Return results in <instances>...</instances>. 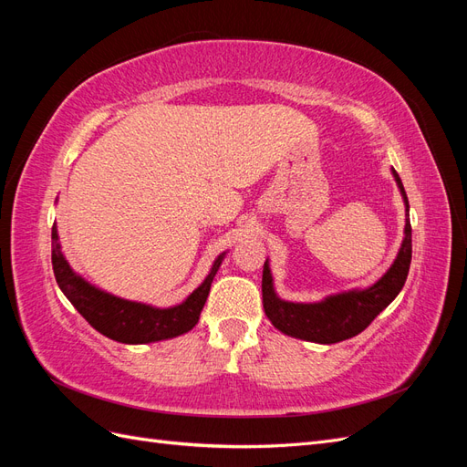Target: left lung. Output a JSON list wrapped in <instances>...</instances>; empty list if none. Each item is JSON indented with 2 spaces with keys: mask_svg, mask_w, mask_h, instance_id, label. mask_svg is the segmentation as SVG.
<instances>
[{
  "mask_svg": "<svg viewBox=\"0 0 467 467\" xmlns=\"http://www.w3.org/2000/svg\"><path fill=\"white\" fill-rule=\"evenodd\" d=\"M391 171L405 202V237L388 273L368 288L333 294L314 304H294L276 296L266 259L263 266V307L278 331L321 345L341 343L362 333L401 292L411 266V222H409V201L403 182L395 169Z\"/></svg>",
  "mask_w": 467,
  "mask_h": 467,
  "instance_id": "obj_1",
  "label": "left lung"
}]
</instances>
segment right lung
Returning a JSON list of instances; mask_svg holds the SVG:
<instances>
[{
  "label": "right lung",
  "instance_id": "add662e5",
  "mask_svg": "<svg viewBox=\"0 0 467 467\" xmlns=\"http://www.w3.org/2000/svg\"><path fill=\"white\" fill-rule=\"evenodd\" d=\"M223 255L225 253L214 261L202 285L185 302L173 307H153L142 302L117 298L76 275L62 253L56 223L52 225V268L60 290L93 329L112 341L126 345L165 341V338L191 331L199 323L212 280L218 273Z\"/></svg>",
  "mask_w": 467,
  "mask_h": 467
}]
</instances>
